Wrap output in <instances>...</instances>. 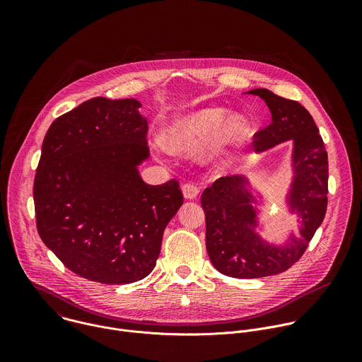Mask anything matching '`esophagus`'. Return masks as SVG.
Instances as JSON below:
<instances>
[{
  "label": "esophagus",
  "mask_w": 362,
  "mask_h": 362,
  "mask_svg": "<svg viewBox=\"0 0 362 362\" xmlns=\"http://www.w3.org/2000/svg\"><path fill=\"white\" fill-rule=\"evenodd\" d=\"M182 192H183V196H185L186 199H194V197H197V194H199V187H197L194 183L187 182V183H185V185L182 186Z\"/></svg>",
  "instance_id": "esophagus-1"
}]
</instances>
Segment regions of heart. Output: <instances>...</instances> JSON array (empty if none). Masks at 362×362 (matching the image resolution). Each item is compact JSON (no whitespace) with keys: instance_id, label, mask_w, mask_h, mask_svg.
Listing matches in <instances>:
<instances>
[{"instance_id":"obj_1","label":"heart","mask_w":362,"mask_h":362,"mask_svg":"<svg viewBox=\"0 0 362 362\" xmlns=\"http://www.w3.org/2000/svg\"><path fill=\"white\" fill-rule=\"evenodd\" d=\"M226 115L225 109L200 110L172 124L165 132L163 141L170 151L185 153L197 150L215 136L208 151V158L211 160L222 159L230 147L242 143L249 134V124L245 117L236 115L225 121Z\"/></svg>"}]
</instances>
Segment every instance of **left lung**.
Masks as SVG:
<instances>
[{
    "instance_id": "8db88e82",
    "label": "left lung",
    "mask_w": 362,
    "mask_h": 362,
    "mask_svg": "<svg viewBox=\"0 0 362 362\" xmlns=\"http://www.w3.org/2000/svg\"><path fill=\"white\" fill-rule=\"evenodd\" d=\"M249 93L264 98L272 113V122L253 136L256 151L293 140L289 203L299 215L300 233L281 247L264 242L253 230L256 212L243 176L219 177L206 187L200 202L211 262L221 274L242 279L276 275L298 262L322 223L328 203V154L313 116L298 101L267 88Z\"/></svg>"
}]
</instances>
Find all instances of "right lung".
Instances as JSON below:
<instances>
[{
    "mask_svg": "<svg viewBox=\"0 0 362 362\" xmlns=\"http://www.w3.org/2000/svg\"><path fill=\"white\" fill-rule=\"evenodd\" d=\"M134 98L94 97L57 117L34 179L41 240L81 278L123 285L156 267L165 228L183 204L176 179L151 186L147 122Z\"/></svg>",
    "mask_w": 362,
    "mask_h": 362,
    "instance_id": "1",
    "label": "right lung"
}]
</instances>
